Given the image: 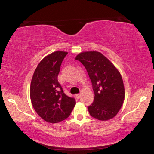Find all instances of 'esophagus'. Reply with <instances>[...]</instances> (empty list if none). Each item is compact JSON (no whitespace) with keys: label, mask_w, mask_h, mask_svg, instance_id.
<instances>
[{"label":"esophagus","mask_w":154,"mask_h":154,"mask_svg":"<svg viewBox=\"0 0 154 154\" xmlns=\"http://www.w3.org/2000/svg\"><path fill=\"white\" fill-rule=\"evenodd\" d=\"M75 97H76V98H77L78 100H79L80 98V94H78L75 95Z\"/></svg>","instance_id":"esophagus-1"}]
</instances>
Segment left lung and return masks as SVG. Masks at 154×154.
<instances>
[{
	"mask_svg": "<svg viewBox=\"0 0 154 154\" xmlns=\"http://www.w3.org/2000/svg\"><path fill=\"white\" fill-rule=\"evenodd\" d=\"M75 59L86 68L95 97L88 110L91 117L107 121L116 116L125 98V89L119 72L101 52H80Z\"/></svg>",
	"mask_w": 154,
	"mask_h": 154,
	"instance_id": "1",
	"label": "left lung"
}]
</instances>
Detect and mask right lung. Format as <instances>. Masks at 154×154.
<instances>
[{"instance_id":"1","label":"right lung","mask_w":154,"mask_h":154,"mask_svg":"<svg viewBox=\"0 0 154 154\" xmlns=\"http://www.w3.org/2000/svg\"><path fill=\"white\" fill-rule=\"evenodd\" d=\"M67 52L56 51L44 57L32 75L30 97L36 112L47 122L59 123L69 117L75 105L65 95L57 77Z\"/></svg>"}]
</instances>
